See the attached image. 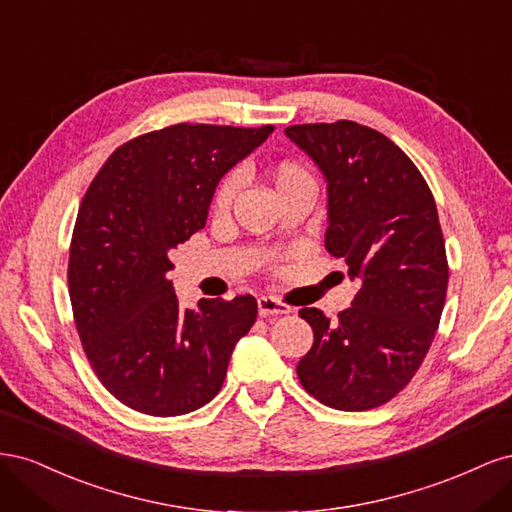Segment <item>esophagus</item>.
Listing matches in <instances>:
<instances>
[{
  "instance_id": "34e87169",
  "label": "esophagus",
  "mask_w": 512,
  "mask_h": 512,
  "mask_svg": "<svg viewBox=\"0 0 512 512\" xmlns=\"http://www.w3.org/2000/svg\"><path fill=\"white\" fill-rule=\"evenodd\" d=\"M290 305L277 301L275 297H258V314L262 318L267 316H280V314H290Z\"/></svg>"
}]
</instances>
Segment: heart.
<instances>
[{"mask_svg": "<svg viewBox=\"0 0 512 512\" xmlns=\"http://www.w3.org/2000/svg\"><path fill=\"white\" fill-rule=\"evenodd\" d=\"M269 179L273 183L277 196L292 190V188H305V185L307 188H314V179H312V175H309V170L294 160H282L275 166H271ZM237 192H239V177L237 175L226 177L220 183V188L215 190L213 211L218 215H226L230 211L232 203H235Z\"/></svg>", "mask_w": 512, "mask_h": 512, "instance_id": "b5f03b06", "label": "heart"}]
</instances>
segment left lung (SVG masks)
<instances>
[{
    "label": "left lung",
    "mask_w": 512,
    "mask_h": 512,
    "mask_svg": "<svg viewBox=\"0 0 512 512\" xmlns=\"http://www.w3.org/2000/svg\"><path fill=\"white\" fill-rule=\"evenodd\" d=\"M284 132L324 175V245L346 258L359 282L337 320L316 307L299 312L314 331L299 380L329 408H378L412 380L440 324L448 265L436 200L412 160L378 130L342 119Z\"/></svg>",
    "instance_id": "8db88e82"
}]
</instances>
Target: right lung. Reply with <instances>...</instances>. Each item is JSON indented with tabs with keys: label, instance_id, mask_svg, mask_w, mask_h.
<instances>
[{
	"label": "right lung",
	"instance_id": "right-lung-1",
	"mask_svg": "<svg viewBox=\"0 0 512 512\" xmlns=\"http://www.w3.org/2000/svg\"><path fill=\"white\" fill-rule=\"evenodd\" d=\"M271 132L177 123L121 145L91 181L70 245V301L91 367L128 408L179 416L222 389L256 299L181 307L170 252L205 226L220 179Z\"/></svg>",
	"mask_w": 512,
	"mask_h": 512
}]
</instances>
